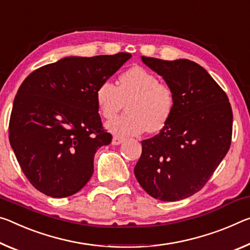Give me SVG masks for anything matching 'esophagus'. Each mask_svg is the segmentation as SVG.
Masks as SVG:
<instances>
[{
    "instance_id": "34e87169",
    "label": "esophagus",
    "mask_w": 250,
    "mask_h": 250,
    "mask_svg": "<svg viewBox=\"0 0 250 250\" xmlns=\"http://www.w3.org/2000/svg\"><path fill=\"white\" fill-rule=\"evenodd\" d=\"M124 141H125L124 138H121V137H119V136H114V137L112 138V145H113V146L121 145Z\"/></svg>"
}]
</instances>
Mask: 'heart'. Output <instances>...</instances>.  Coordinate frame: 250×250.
Returning a JSON list of instances; mask_svg holds the SVG:
<instances>
[{
    "mask_svg": "<svg viewBox=\"0 0 250 250\" xmlns=\"http://www.w3.org/2000/svg\"><path fill=\"white\" fill-rule=\"evenodd\" d=\"M98 109L105 119H112L126 104L128 112L108 122L106 128L117 136H139L146 130L159 132L171 118L175 93L171 86L141 66L125 71L119 84L102 81L96 90Z\"/></svg>",
    "mask_w": 250,
    "mask_h": 250,
    "instance_id": "1",
    "label": "heart"
}]
</instances>
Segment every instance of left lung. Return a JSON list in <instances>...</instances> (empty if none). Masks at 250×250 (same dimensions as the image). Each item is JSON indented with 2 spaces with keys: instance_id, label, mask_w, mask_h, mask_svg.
I'll use <instances>...</instances> for the list:
<instances>
[{
  "instance_id": "left-lung-1",
  "label": "left lung",
  "mask_w": 250,
  "mask_h": 250,
  "mask_svg": "<svg viewBox=\"0 0 250 250\" xmlns=\"http://www.w3.org/2000/svg\"><path fill=\"white\" fill-rule=\"evenodd\" d=\"M141 59L171 86L175 109L157 136L141 141L142 153L134 175L156 199H185L204 188L230 148V102L196 62Z\"/></svg>"
}]
</instances>
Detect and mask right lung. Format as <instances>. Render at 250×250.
Here are the masks:
<instances>
[{
	"mask_svg": "<svg viewBox=\"0 0 250 250\" xmlns=\"http://www.w3.org/2000/svg\"><path fill=\"white\" fill-rule=\"evenodd\" d=\"M130 58L126 52L64 58L22 82L9 139L23 173L39 191L69 197L90 180L98 148L112 140L98 112L96 90Z\"/></svg>",
	"mask_w": 250,
	"mask_h": 250,
	"instance_id": "1",
	"label": "right lung"
}]
</instances>
